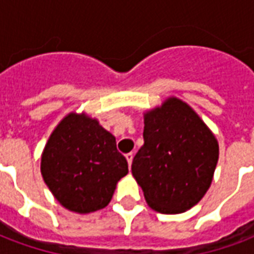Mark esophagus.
<instances>
[{"label":"esophagus","instance_id":"obj_1","mask_svg":"<svg viewBox=\"0 0 254 254\" xmlns=\"http://www.w3.org/2000/svg\"><path fill=\"white\" fill-rule=\"evenodd\" d=\"M133 156H134V155H133V152H129V154L125 155V158H127V165H129V167H130V166H132Z\"/></svg>","mask_w":254,"mask_h":254}]
</instances>
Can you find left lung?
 Here are the masks:
<instances>
[{"instance_id": "1", "label": "left lung", "mask_w": 254, "mask_h": 254, "mask_svg": "<svg viewBox=\"0 0 254 254\" xmlns=\"http://www.w3.org/2000/svg\"><path fill=\"white\" fill-rule=\"evenodd\" d=\"M144 145L132 174L156 212L181 213L211 187L219 144L196 111L178 98L144 114Z\"/></svg>"}]
</instances>
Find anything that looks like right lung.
<instances>
[{"label":"right lung","instance_id":"obj_1","mask_svg":"<svg viewBox=\"0 0 254 254\" xmlns=\"http://www.w3.org/2000/svg\"><path fill=\"white\" fill-rule=\"evenodd\" d=\"M41 173L63 207L89 213L110 202L117 182L127 174V162L98 120L70 113L47 140Z\"/></svg>","mask_w":254,"mask_h":254}]
</instances>
